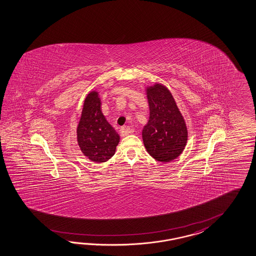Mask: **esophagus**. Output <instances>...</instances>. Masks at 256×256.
<instances>
[{
  "instance_id": "34e87169",
  "label": "esophagus",
  "mask_w": 256,
  "mask_h": 256,
  "mask_svg": "<svg viewBox=\"0 0 256 256\" xmlns=\"http://www.w3.org/2000/svg\"><path fill=\"white\" fill-rule=\"evenodd\" d=\"M130 133V128H126V126L121 128V130H120L121 137H123V138H124L126 136H128Z\"/></svg>"
}]
</instances>
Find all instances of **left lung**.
<instances>
[{
    "mask_svg": "<svg viewBox=\"0 0 256 256\" xmlns=\"http://www.w3.org/2000/svg\"><path fill=\"white\" fill-rule=\"evenodd\" d=\"M150 116L142 130L148 154L160 162L177 158L186 146V121L165 86L156 83L146 88Z\"/></svg>",
    "mask_w": 256,
    "mask_h": 256,
    "instance_id": "8db88e82",
    "label": "left lung"
}]
</instances>
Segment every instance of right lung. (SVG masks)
<instances>
[{"label":"right lung","mask_w":256,"mask_h":256,"mask_svg":"<svg viewBox=\"0 0 256 256\" xmlns=\"http://www.w3.org/2000/svg\"><path fill=\"white\" fill-rule=\"evenodd\" d=\"M97 91H91L84 100L77 126V142L88 158L105 162L114 154L120 137L104 118Z\"/></svg>","instance_id":"right-lung-1"}]
</instances>
